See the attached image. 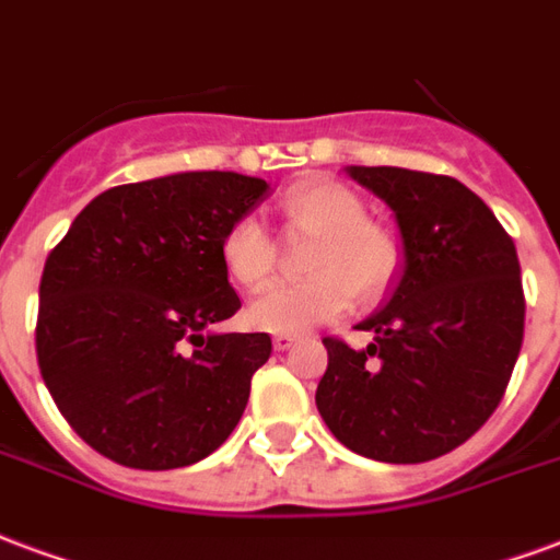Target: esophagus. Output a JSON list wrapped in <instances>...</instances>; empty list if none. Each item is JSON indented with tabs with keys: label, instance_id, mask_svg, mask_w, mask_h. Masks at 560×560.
Here are the masks:
<instances>
[{
	"label": "esophagus",
	"instance_id": "1",
	"mask_svg": "<svg viewBox=\"0 0 560 560\" xmlns=\"http://www.w3.org/2000/svg\"><path fill=\"white\" fill-rule=\"evenodd\" d=\"M293 343H296V335H276V337H272V347L279 349V352H288Z\"/></svg>",
	"mask_w": 560,
	"mask_h": 560
}]
</instances>
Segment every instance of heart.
<instances>
[{
    "mask_svg": "<svg viewBox=\"0 0 560 560\" xmlns=\"http://www.w3.org/2000/svg\"><path fill=\"white\" fill-rule=\"evenodd\" d=\"M279 213L290 232L311 234L305 270L311 279L270 284L246 305V323L272 335H299L349 311L352 299L375 302L399 272V243L366 220L364 202L337 182H305L281 196ZM225 272L241 288H261L276 267L267 229L243 217L225 232Z\"/></svg>",
    "mask_w": 560,
    "mask_h": 560,
    "instance_id": "b5f03b06",
    "label": "heart"
}]
</instances>
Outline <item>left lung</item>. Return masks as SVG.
<instances>
[{"label": "left lung", "instance_id": "left-lung-1", "mask_svg": "<svg viewBox=\"0 0 560 560\" xmlns=\"http://www.w3.org/2000/svg\"><path fill=\"white\" fill-rule=\"evenodd\" d=\"M394 211L402 264L358 328L366 349L326 337L317 408L337 441L384 464L441 458L488 422L523 347L526 299L514 241L458 178L347 166Z\"/></svg>", "mask_w": 560, "mask_h": 560}]
</instances>
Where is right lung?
<instances>
[{"label": "right lung", "mask_w": 560, "mask_h": 560, "mask_svg": "<svg viewBox=\"0 0 560 560\" xmlns=\"http://www.w3.org/2000/svg\"><path fill=\"white\" fill-rule=\"evenodd\" d=\"M267 194L264 178L220 170L110 187L49 252L37 364L63 420L100 455L190 467L241 422L272 340L211 331L241 308L220 246Z\"/></svg>", "instance_id": "1"}]
</instances>
